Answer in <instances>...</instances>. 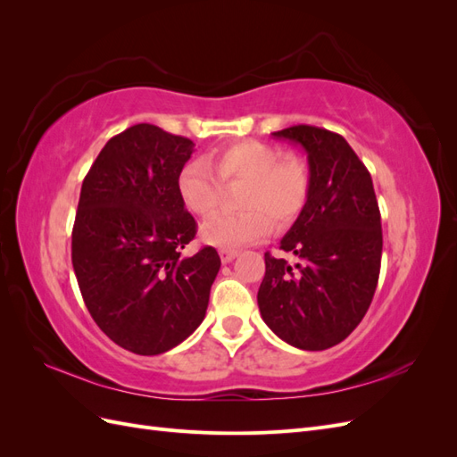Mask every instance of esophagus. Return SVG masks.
<instances>
[{"label":"esophagus","mask_w":457,"mask_h":457,"mask_svg":"<svg viewBox=\"0 0 457 457\" xmlns=\"http://www.w3.org/2000/svg\"><path fill=\"white\" fill-rule=\"evenodd\" d=\"M219 255H220V261H223V262H230L234 257L238 255V252H234V250H220Z\"/></svg>","instance_id":"esophagus-1"}]
</instances>
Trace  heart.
Masks as SVG:
<instances>
[{
    "mask_svg": "<svg viewBox=\"0 0 457 457\" xmlns=\"http://www.w3.org/2000/svg\"><path fill=\"white\" fill-rule=\"evenodd\" d=\"M220 181H244L238 205L244 212L205 220L200 238L230 250L259 242L270 232V220L287 225L303 212L311 175L297 156L280 158V150L259 141H240L210 154L207 162H187L177 173V196L190 213L210 215L220 196Z\"/></svg>",
    "mask_w": 457,
    "mask_h": 457,
    "instance_id": "heart-1",
    "label": "heart"
}]
</instances>
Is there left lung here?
I'll return each mask as SVG.
<instances>
[{
    "label": "left lung",
    "instance_id": "obj_1",
    "mask_svg": "<svg viewBox=\"0 0 457 457\" xmlns=\"http://www.w3.org/2000/svg\"><path fill=\"white\" fill-rule=\"evenodd\" d=\"M307 152L311 190L280 240L286 259L265 253L257 303L265 324L303 351L334 347L361 324L381 267V215L366 165L341 135L312 126L272 133Z\"/></svg>",
    "mask_w": 457,
    "mask_h": 457
}]
</instances>
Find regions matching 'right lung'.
<instances>
[{"label":"right lung","instance_id":"obj_1","mask_svg":"<svg viewBox=\"0 0 457 457\" xmlns=\"http://www.w3.org/2000/svg\"><path fill=\"white\" fill-rule=\"evenodd\" d=\"M195 143L150 123L112 137L79 192L72 265L93 320L120 347L162 354L205 316L220 269L215 247L183 255L196 220L175 179Z\"/></svg>","mask_w":457,"mask_h":457}]
</instances>
